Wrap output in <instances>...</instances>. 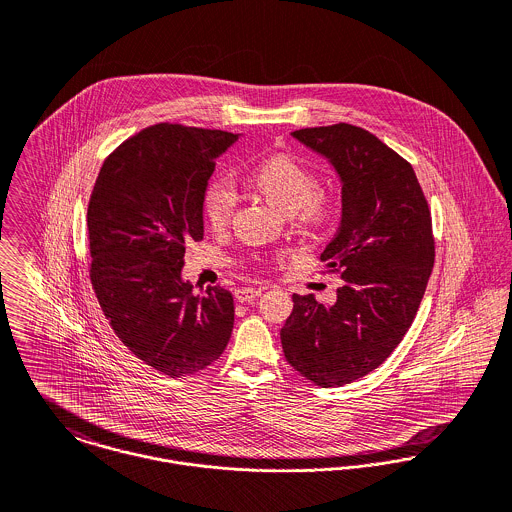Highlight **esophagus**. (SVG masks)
Masks as SVG:
<instances>
[{
    "label": "esophagus",
    "instance_id": "esophagus-1",
    "mask_svg": "<svg viewBox=\"0 0 512 512\" xmlns=\"http://www.w3.org/2000/svg\"><path fill=\"white\" fill-rule=\"evenodd\" d=\"M262 292H264L262 288H240V290L234 292V297L244 303V301H252L254 297H258Z\"/></svg>",
    "mask_w": 512,
    "mask_h": 512
}]
</instances>
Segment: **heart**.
I'll use <instances>...</instances> for the list:
<instances>
[{
	"label": "heart",
	"mask_w": 512,
	"mask_h": 512,
	"mask_svg": "<svg viewBox=\"0 0 512 512\" xmlns=\"http://www.w3.org/2000/svg\"><path fill=\"white\" fill-rule=\"evenodd\" d=\"M256 189L303 228H319L339 211V197L319 187V177L292 155H274L262 161L252 175ZM238 207V191L230 177L215 179L203 199L207 220L224 228Z\"/></svg>",
	"instance_id": "b5f03b06"
}]
</instances>
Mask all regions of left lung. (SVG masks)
Returning <instances> with one entry per match:
<instances>
[{
  "mask_svg": "<svg viewBox=\"0 0 512 512\" xmlns=\"http://www.w3.org/2000/svg\"><path fill=\"white\" fill-rule=\"evenodd\" d=\"M343 183V217L321 260L345 282L335 305L293 295L280 331L286 361L321 388L382 365L410 329L432 276V213L412 165L351 124L295 130Z\"/></svg>",
  "mask_w": 512,
  "mask_h": 512,
  "instance_id": "1",
  "label": "left lung"
}]
</instances>
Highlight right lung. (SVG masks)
<instances>
[{
  "mask_svg": "<svg viewBox=\"0 0 512 512\" xmlns=\"http://www.w3.org/2000/svg\"><path fill=\"white\" fill-rule=\"evenodd\" d=\"M222 130L161 122L116 147L88 201L90 282L118 339L171 378L213 365L234 325L232 293L195 295L181 280L185 244L203 240V199Z\"/></svg>",
  "mask_w": 512,
  "mask_h": 512,
  "instance_id": "1",
  "label": "right lung"
}]
</instances>
